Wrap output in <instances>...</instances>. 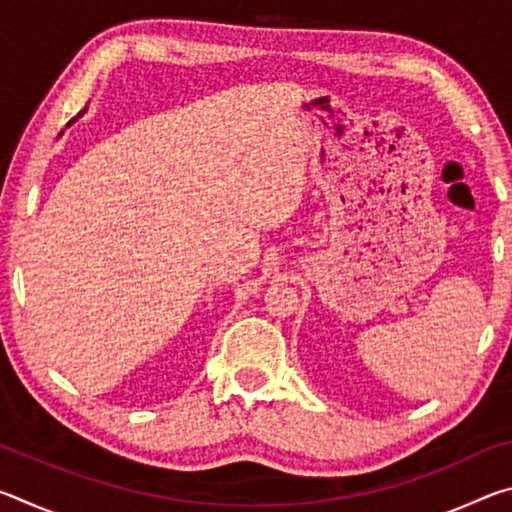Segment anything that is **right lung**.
Here are the masks:
<instances>
[{
    "label": "right lung",
    "mask_w": 512,
    "mask_h": 512,
    "mask_svg": "<svg viewBox=\"0 0 512 512\" xmlns=\"http://www.w3.org/2000/svg\"><path fill=\"white\" fill-rule=\"evenodd\" d=\"M83 112H85V110H83ZM83 112H79V115H76V117H74V119H72V121H76V119H79V117H81V115H83ZM72 121H69V124H72ZM69 124H67V126H69ZM60 135H63V133H60ZM60 135H58V137H60Z\"/></svg>",
    "instance_id": "obj_1"
}]
</instances>
